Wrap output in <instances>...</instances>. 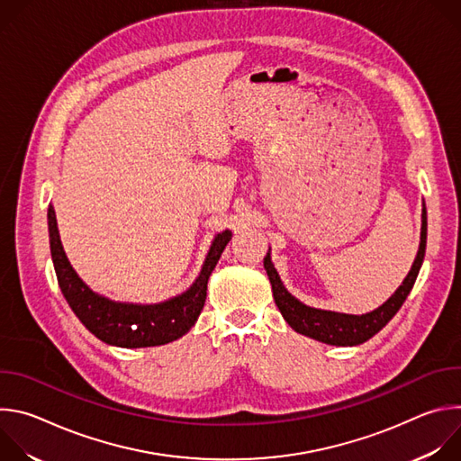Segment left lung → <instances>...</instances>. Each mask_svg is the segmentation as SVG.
Listing matches in <instances>:
<instances>
[{"instance_id": "left-lung-1", "label": "left lung", "mask_w": 461, "mask_h": 461, "mask_svg": "<svg viewBox=\"0 0 461 461\" xmlns=\"http://www.w3.org/2000/svg\"><path fill=\"white\" fill-rule=\"evenodd\" d=\"M425 246H427V210L423 206L421 213V242L416 255L414 265L403 281V285L396 290L384 304H381L377 310L365 313V315H350V313H338V312H326L317 310L303 304L294 295L286 292L283 286L277 270L272 265L270 253L265 257V268L272 283L274 299L277 308L281 310L286 322L294 328L295 332L308 336L312 339H317L326 345L336 347H354L368 341L372 336H375L381 328L398 313L402 304L405 303L407 295L411 294L416 277L420 274L421 262L425 257Z\"/></svg>"}]
</instances>
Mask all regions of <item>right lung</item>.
Instances as JSON below:
<instances>
[{
  "mask_svg": "<svg viewBox=\"0 0 461 461\" xmlns=\"http://www.w3.org/2000/svg\"><path fill=\"white\" fill-rule=\"evenodd\" d=\"M47 219L50 255L63 297L91 334L107 345L122 348L158 347L182 338L199 319L206 303L208 279L231 239L228 230L215 237L201 276L182 295L160 304H125L109 301L84 285L65 257L52 206H49Z\"/></svg>",
  "mask_w": 461,
  "mask_h": 461,
  "instance_id": "right-lung-1",
  "label": "right lung"
}]
</instances>
